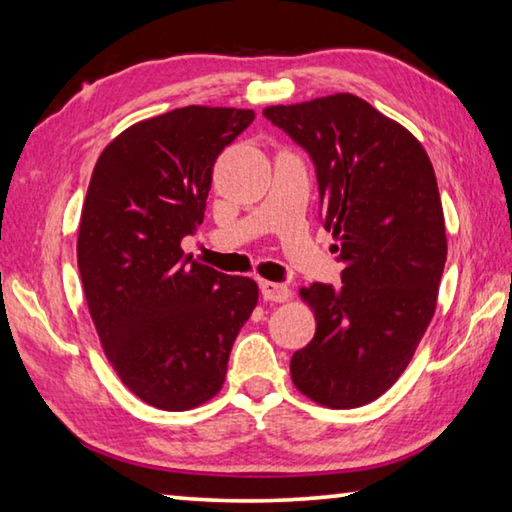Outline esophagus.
<instances>
[{
    "mask_svg": "<svg viewBox=\"0 0 512 512\" xmlns=\"http://www.w3.org/2000/svg\"><path fill=\"white\" fill-rule=\"evenodd\" d=\"M259 291H262L264 300H271V302H284V300H289V296H291V289L287 287V284L271 282V280L259 282Z\"/></svg>",
    "mask_w": 512,
    "mask_h": 512,
    "instance_id": "34e87169",
    "label": "esophagus"
}]
</instances>
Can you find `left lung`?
Returning <instances> with one entry per match:
<instances>
[{"label":"left lung","mask_w":512,"mask_h":512,"mask_svg":"<svg viewBox=\"0 0 512 512\" xmlns=\"http://www.w3.org/2000/svg\"><path fill=\"white\" fill-rule=\"evenodd\" d=\"M264 117L314 162L320 223L343 264L339 287L302 289L316 334L293 352L291 379L318 404L354 409L395 384L436 311L447 259L436 173L406 128L354 94Z\"/></svg>","instance_id":"8db88e82"}]
</instances>
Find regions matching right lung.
Segmentation results:
<instances>
[{
    "label": "right lung",
    "instance_id": "1",
    "mask_svg": "<svg viewBox=\"0 0 512 512\" xmlns=\"http://www.w3.org/2000/svg\"><path fill=\"white\" fill-rule=\"evenodd\" d=\"M253 110L187 106L140 121L97 160L83 203L79 273L119 379L146 404L185 411L221 391L257 305L250 277L192 262L212 167Z\"/></svg>",
    "mask_w": 512,
    "mask_h": 512
}]
</instances>
